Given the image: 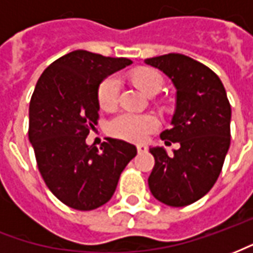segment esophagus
<instances>
[{
	"instance_id": "obj_1",
	"label": "esophagus",
	"mask_w": 253,
	"mask_h": 253,
	"mask_svg": "<svg viewBox=\"0 0 253 253\" xmlns=\"http://www.w3.org/2000/svg\"><path fill=\"white\" fill-rule=\"evenodd\" d=\"M137 150H138V153H143V152H146V150H148V148H146L145 145H137Z\"/></svg>"
}]
</instances>
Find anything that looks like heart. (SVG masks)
<instances>
[{"label": "heart", "instance_id": "obj_1", "mask_svg": "<svg viewBox=\"0 0 253 253\" xmlns=\"http://www.w3.org/2000/svg\"><path fill=\"white\" fill-rule=\"evenodd\" d=\"M132 80L139 88L148 94L159 93L163 88V77L157 70L150 67L138 69L132 73ZM122 81L119 76L111 74L100 83L97 88V101L101 108L110 110L118 104L121 94ZM159 121L150 114H134V112H121L114 116L108 123V131L122 139L141 142L150 132L157 130Z\"/></svg>", "mask_w": 253, "mask_h": 253}]
</instances>
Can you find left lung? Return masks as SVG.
I'll return each mask as SVG.
<instances>
[{"label": "left lung", "mask_w": 253, "mask_h": 253, "mask_svg": "<svg viewBox=\"0 0 253 253\" xmlns=\"http://www.w3.org/2000/svg\"><path fill=\"white\" fill-rule=\"evenodd\" d=\"M145 62L157 67L176 88L172 128L161 132L168 143L179 142L173 154L150 148L154 168L150 192L172 207L199 201L215 184L230 146V104L221 80L211 69L183 54H165Z\"/></svg>", "instance_id": "left-lung-1"}]
</instances>
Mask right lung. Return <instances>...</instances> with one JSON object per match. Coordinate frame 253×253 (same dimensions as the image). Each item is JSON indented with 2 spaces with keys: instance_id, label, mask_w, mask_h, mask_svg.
Masks as SVG:
<instances>
[{
  "instance_id": "obj_1",
  "label": "right lung",
  "mask_w": 253,
  "mask_h": 253,
  "mask_svg": "<svg viewBox=\"0 0 253 253\" xmlns=\"http://www.w3.org/2000/svg\"><path fill=\"white\" fill-rule=\"evenodd\" d=\"M130 63L77 50L54 61L36 83L28 138L46 186L72 209L89 211L107 203L137 154L122 139L107 138L100 149L85 142L99 121L100 83Z\"/></svg>"
}]
</instances>
